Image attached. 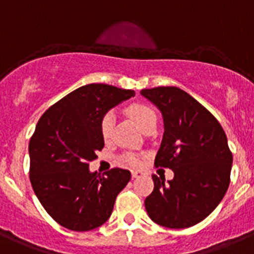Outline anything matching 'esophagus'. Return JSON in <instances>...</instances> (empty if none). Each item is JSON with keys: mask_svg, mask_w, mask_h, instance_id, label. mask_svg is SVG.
I'll return each instance as SVG.
<instances>
[{"mask_svg": "<svg viewBox=\"0 0 254 254\" xmlns=\"http://www.w3.org/2000/svg\"><path fill=\"white\" fill-rule=\"evenodd\" d=\"M141 175H143V173H141L140 170H132V172H131L132 179H136V178H140Z\"/></svg>", "mask_w": 254, "mask_h": 254, "instance_id": "1", "label": "esophagus"}]
</instances>
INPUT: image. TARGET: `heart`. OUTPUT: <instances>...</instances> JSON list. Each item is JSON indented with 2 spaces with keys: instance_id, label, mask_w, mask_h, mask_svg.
Returning <instances> with one entry per match:
<instances>
[{
  "instance_id": "b5f03b06",
  "label": "heart",
  "mask_w": 254,
  "mask_h": 254,
  "mask_svg": "<svg viewBox=\"0 0 254 254\" xmlns=\"http://www.w3.org/2000/svg\"><path fill=\"white\" fill-rule=\"evenodd\" d=\"M127 114L135 122V124L138 125L141 130H145L146 127H151V125H156V114L149 106L143 105V104H132V105L127 106ZM115 124V116L113 113H108L104 115V118L100 122V132L105 140L111 138L113 134V127ZM124 162L130 165H139L140 160L134 154H127L124 155Z\"/></svg>"
}]
</instances>
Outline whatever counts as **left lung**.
Wrapping results in <instances>:
<instances>
[{
  "label": "left lung",
  "mask_w": 254,
  "mask_h": 254,
  "mask_svg": "<svg viewBox=\"0 0 254 254\" xmlns=\"http://www.w3.org/2000/svg\"><path fill=\"white\" fill-rule=\"evenodd\" d=\"M164 123L156 167L169 168L172 181L153 175L154 190L145 209L167 228H188L208 217L223 199L231 181L233 156L226 132L203 105L179 87L143 89Z\"/></svg>",
  "instance_id": "8db88e82"
}]
</instances>
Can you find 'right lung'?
<instances>
[{
  "mask_svg": "<svg viewBox=\"0 0 254 254\" xmlns=\"http://www.w3.org/2000/svg\"><path fill=\"white\" fill-rule=\"evenodd\" d=\"M134 90L89 84L73 90L44 113L28 145L30 181L47 213L65 228L86 232L103 226L129 170L90 172L89 162L104 148L100 122Z\"/></svg>",
  "mask_w": 254,
  "mask_h": 254,
  "instance_id": "obj_1",
  "label": "right lung"
}]
</instances>
